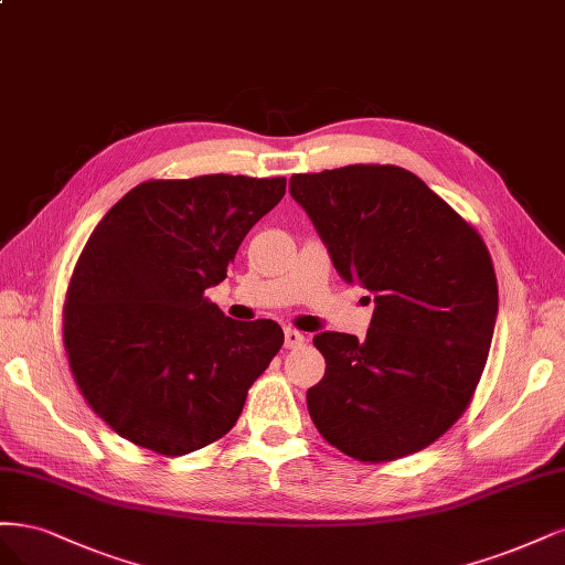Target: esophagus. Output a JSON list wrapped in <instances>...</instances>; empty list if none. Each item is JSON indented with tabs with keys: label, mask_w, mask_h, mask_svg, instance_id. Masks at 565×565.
<instances>
[{
	"label": "esophagus",
	"mask_w": 565,
	"mask_h": 565,
	"mask_svg": "<svg viewBox=\"0 0 565 565\" xmlns=\"http://www.w3.org/2000/svg\"><path fill=\"white\" fill-rule=\"evenodd\" d=\"M284 342H286V348L296 350V348H302V344H305V335L296 329H286L284 331Z\"/></svg>",
	"instance_id": "34e87169"
}]
</instances>
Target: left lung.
Returning a JSON list of instances; mask_svg holds the SVG:
<instances>
[{"mask_svg": "<svg viewBox=\"0 0 565 565\" xmlns=\"http://www.w3.org/2000/svg\"><path fill=\"white\" fill-rule=\"evenodd\" d=\"M288 190L338 275L375 302L366 340L315 335L326 373L307 390L312 423L361 462L423 450L465 413L493 340L498 279L483 239L398 167L296 173Z\"/></svg>", "mask_w": 565, "mask_h": 565, "instance_id": "obj_1", "label": "left lung"}]
</instances>
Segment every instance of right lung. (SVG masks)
<instances>
[{"label":"right lung","instance_id":"obj_1","mask_svg":"<svg viewBox=\"0 0 565 565\" xmlns=\"http://www.w3.org/2000/svg\"><path fill=\"white\" fill-rule=\"evenodd\" d=\"M286 178L148 180L103 215L72 271L63 340L98 417L159 455L227 434L281 350L277 321H234L204 298Z\"/></svg>","mask_w":565,"mask_h":565}]
</instances>
